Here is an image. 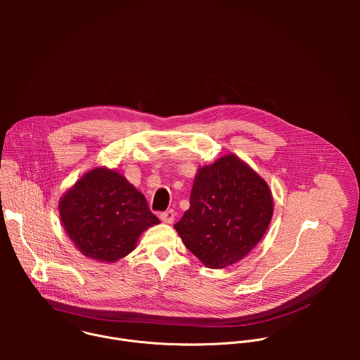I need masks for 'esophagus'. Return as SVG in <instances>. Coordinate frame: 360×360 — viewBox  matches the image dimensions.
Wrapping results in <instances>:
<instances>
[{
  "mask_svg": "<svg viewBox=\"0 0 360 360\" xmlns=\"http://www.w3.org/2000/svg\"><path fill=\"white\" fill-rule=\"evenodd\" d=\"M160 218H161V221L165 222V224H172L174 219H175V212H174V210H168V211H165V212H161Z\"/></svg>",
  "mask_w": 360,
  "mask_h": 360,
  "instance_id": "1",
  "label": "esophagus"
}]
</instances>
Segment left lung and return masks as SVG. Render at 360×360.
I'll return each instance as SVG.
<instances>
[{"label": "left lung", "instance_id": "8db88e82", "mask_svg": "<svg viewBox=\"0 0 360 360\" xmlns=\"http://www.w3.org/2000/svg\"><path fill=\"white\" fill-rule=\"evenodd\" d=\"M191 207L174 225L185 246L208 268H226L265 235L274 214L268 184L235 155L198 171Z\"/></svg>", "mask_w": 360, "mask_h": 360}]
</instances>
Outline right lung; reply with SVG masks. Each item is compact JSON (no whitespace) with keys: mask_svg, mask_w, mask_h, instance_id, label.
<instances>
[{"mask_svg":"<svg viewBox=\"0 0 360 360\" xmlns=\"http://www.w3.org/2000/svg\"><path fill=\"white\" fill-rule=\"evenodd\" d=\"M65 232L88 258L115 262L134 250L139 235L160 219L145 196L121 174L96 168L61 198Z\"/></svg>","mask_w":360,"mask_h":360,"instance_id":"add662e5","label":"right lung"}]
</instances>
